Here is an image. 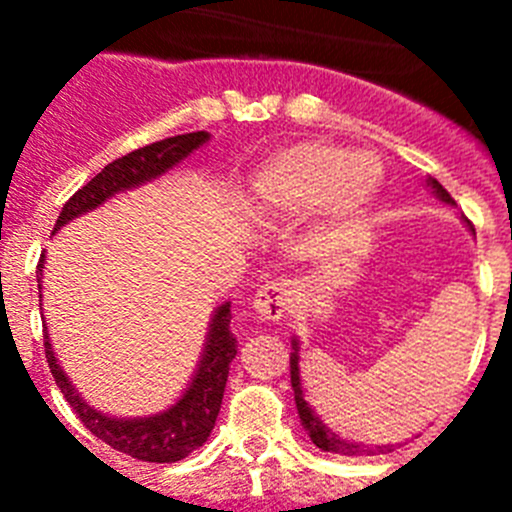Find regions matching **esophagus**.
I'll use <instances>...</instances> for the list:
<instances>
[{
	"instance_id": "esophagus-1",
	"label": "esophagus",
	"mask_w": 512,
	"mask_h": 512,
	"mask_svg": "<svg viewBox=\"0 0 512 512\" xmlns=\"http://www.w3.org/2000/svg\"><path fill=\"white\" fill-rule=\"evenodd\" d=\"M253 307L261 320H282L284 312L289 307V282L287 279H274V282L264 284L253 297Z\"/></svg>"
}]
</instances>
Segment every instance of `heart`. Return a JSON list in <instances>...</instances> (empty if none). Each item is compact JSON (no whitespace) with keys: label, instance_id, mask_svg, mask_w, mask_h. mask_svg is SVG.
Instances as JSON below:
<instances>
[{"label":"heart","instance_id":"b5f03b06","mask_svg":"<svg viewBox=\"0 0 512 512\" xmlns=\"http://www.w3.org/2000/svg\"><path fill=\"white\" fill-rule=\"evenodd\" d=\"M382 169L374 158L330 143H297L271 156L253 176V200L266 210H323L330 225L359 217L374 200Z\"/></svg>","mask_w":512,"mask_h":512}]
</instances>
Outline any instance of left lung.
Instances as JSON below:
<instances>
[{"instance_id": "obj_1", "label": "left lung", "mask_w": 512, "mask_h": 512, "mask_svg": "<svg viewBox=\"0 0 512 512\" xmlns=\"http://www.w3.org/2000/svg\"><path fill=\"white\" fill-rule=\"evenodd\" d=\"M428 184H431L433 192L441 197L443 202H449V205H454V200H451V194L446 192V189L441 187V184L436 182V179H428ZM292 348H295V354L289 356V374H292V390H295V405H297V413H300V420L302 425H305V431L310 433L312 443L318 446V449L323 451H333V454H341V456H361V454H387V451H392V446H377V449H369V446H361V443H354V441H346V438L336 436L333 431H328L325 428L323 420L318 418V415L312 413V408L307 405V397H305V390H302V379H300V356H297V341L292 343Z\"/></svg>"}]
</instances>
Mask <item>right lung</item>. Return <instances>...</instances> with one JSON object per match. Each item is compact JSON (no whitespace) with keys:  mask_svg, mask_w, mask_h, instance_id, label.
Wrapping results in <instances>:
<instances>
[{"mask_svg":"<svg viewBox=\"0 0 512 512\" xmlns=\"http://www.w3.org/2000/svg\"><path fill=\"white\" fill-rule=\"evenodd\" d=\"M207 140H210V135L205 130H197V133L156 140L151 146H143L138 151L128 153V156L115 158L112 164L104 166L94 179H89L63 205L53 230H61V225H66L74 217L104 205L112 194L140 187V184L166 174L171 166L179 164L182 158L197 151ZM40 271H43V256H40L38 274ZM235 354H238V341L230 333V302H225L212 315L200 369L194 374L187 392L179 397V402L171 405L169 410H164V413L151 415V418L122 420L102 415L99 410L89 408L87 402L81 400L74 384L69 382V377L58 366L51 341L45 336V359H48V366H51L53 379L61 387L66 402L79 415L81 423L87 425L99 441H104L112 449L133 456V459L153 461V464H171V461L184 459V456L192 454L194 449H200L202 443L207 441L210 431L215 428L220 405H223L225 382H228L230 361L235 359Z\"/></svg>","mask_w":512,"mask_h":512,"instance_id":"1","label":"right lung"}]
</instances>
